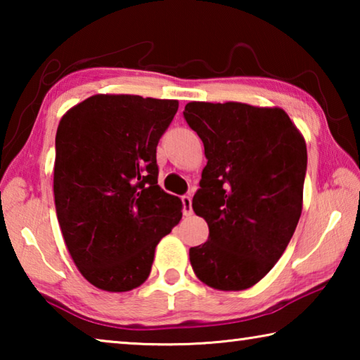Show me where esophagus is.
Masks as SVG:
<instances>
[{
  "label": "esophagus",
  "instance_id": "obj_1",
  "mask_svg": "<svg viewBox=\"0 0 360 360\" xmlns=\"http://www.w3.org/2000/svg\"><path fill=\"white\" fill-rule=\"evenodd\" d=\"M181 200H182V205H184V210H182L184 216H191L192 214V198L187 197V195H184V197H182Z\"/></svg>",
  "mask_w": 360,
  "mask_h": 360
}]
</instances>
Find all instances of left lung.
<instances>
[{
  "instance_id": "8db88e82",
  "label": "left lung",
  "mask_w": 360,
  "mask_h": 360,
  "mask_svg": "<svg viewBox=\"0 0 360 360\" xmlns=\"http://www.w3.org/2000/svg\"><path fill=\"white\" fill-rule=\"evenodd\" d=\"M184 117L208 160L192 208L210 236L188 251L193 273L212 289H249L275 266L295 231L307 143L276 106L191 101Z\"/></svg>"
}]
</instances>
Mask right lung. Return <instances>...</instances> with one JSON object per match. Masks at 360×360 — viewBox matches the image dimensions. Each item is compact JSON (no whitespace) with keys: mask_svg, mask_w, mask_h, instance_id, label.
Returning a JSON list of instances; mask_svg holds the SVG:
<instances>
[{"mask_svg":"<svg viewBox=\"0 0 360 360\" xmlns=\"http://www.w3.org/2000/svg\"><path fill=\"white\" fill-rule=\"evenodd\" d=\"M178 100L98 94L57 129L53 197L68 252L87 281L127 292L148 279L155 248L182 217L157 184V144Z\"/></svg>","mask_w":360,"mask_h":360,"instance_id":"1","label":"right lung"}]
</instances>
